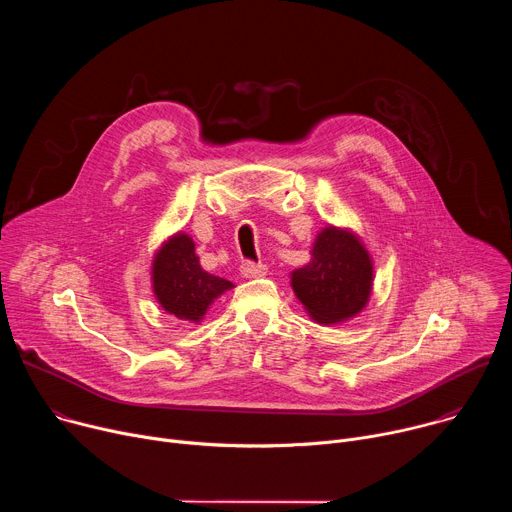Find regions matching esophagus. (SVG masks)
Here are the masks:
<instances>
[{
    "instance_id": "obj_1",
    "label": "esophagus",
    "mask_w": 512,
    "mask_h": 512,
    "mask_svg": "<svg viewBox=\"0 0 512 512\" xmlns=\"http://www.w3.org/2000/svg\"><path fill=\"white\" fill-rule=\"evenodd\" d=\"M241 273H243V277H261L267 273V265L255 263V261H245L241 265Z\"/></svg>"
}]
</instances>
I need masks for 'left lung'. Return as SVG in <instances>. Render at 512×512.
<instances>
[{
    "label": "left lung",
    "instance_id": "1",
    "mask_svg": "<svg viewBox=\"0 0 512 512\" xmlns=\"http://www.w3.org/2000/svg\"><path fill=\"white\" fill-rule=\"evenodd\" d=\"M373 261L348 231L324 229L312 249V261L291 273V287L318 324H336L356 316L369 302Z\"/></svg>",
    "mask_w": 512,
    "mask_h": 512
}]
</instances>
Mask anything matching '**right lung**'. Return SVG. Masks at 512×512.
Here are the masks:
<instances>
[{
    "instance_id": "1",
    "label": "right lung",
    "mask_w": 512,
    "mask_h": 512,
    "mask_svg": "<svg viewBox=\"0 0 512 512\" xmlns=\"http://www.w3.org/2000/svg\"><path fill=\"white\" fill-rule=\"evenodd\" d=\"M152 277L162 308L188 322H200L212 300L233 287L229 279L210 275L200 267L194 241L184 233L172 237L158 251Z\"/></svg>"
}]
</instances>
